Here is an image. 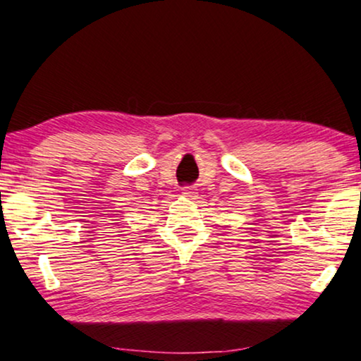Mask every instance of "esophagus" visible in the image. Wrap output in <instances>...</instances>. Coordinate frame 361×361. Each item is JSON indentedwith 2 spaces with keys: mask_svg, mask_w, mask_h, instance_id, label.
<instances>
[{
  "mask_svg": "<svg viewBox=\"0 0 361 361\" xmlns=\"http://www.w3.org/2000/svg\"><path fill=\"white\" fill-rule=\"evenodd\" d=\"M182 194H184V196L190 197L194 194V189L192 188H184V189H182Z\"/></svg>",
  "mask_w": 361,
  "mask_h": 361,
  "instance_id": "34e87169",
  "label": "esophagus"
}]
</instances>
